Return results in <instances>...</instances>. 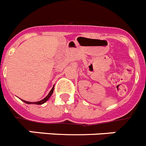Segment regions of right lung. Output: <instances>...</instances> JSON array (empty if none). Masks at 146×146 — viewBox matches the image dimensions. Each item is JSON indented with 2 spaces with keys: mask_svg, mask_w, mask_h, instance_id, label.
I'll list each match as a JSON object with an SVG mask.
<instances>
[{
  "mask_svg": "<svg viewBox=\"0 0 146 146\" xmlns=\"http://www.w3.org/2000/svg\"><path fill=\"white\" fill-rule=\"evenodd\" d=\"M53 91H54V87L52 88V89H51V91H50V93H49V94H48V95H47V96H46V97H45L44 99H42V100H40V101H38V102H27V101H25V100H23V99H21V100H22V101H23V102H25V103H26V104H44V102H47V100H48V99H50V96H52V93H53Z\"/></svg>",
  "mask_w": 146,
  "mask_h": 146,
  "instance_id": "add662e5",
  "label": "right lung"
}]
</instances>
